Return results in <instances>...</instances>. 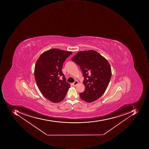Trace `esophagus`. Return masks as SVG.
<instances>
[{"label":"esophagus","mask_w":149,"mask_h":149,"mask_svg":"<svg viewBox=\"0 0 149 149\" xmlns=\"http://www.w3.org/2000/svg\"><path fill=\"white\" fill-rule=\"evenodd\" d=\"M78 83H79V82H78V81H76L75 82H74V83H73L72 84V85L74 86H76L77 85H78Z\"/></svg>","instance_id":"1"}]
</instances>
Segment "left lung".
Wrapping results in <instances>:
<instances>
[{
  "mask_svg": "<svg viewBox=\"0 0 149 149\" xmlns=\"http://www.w3.org/2000/svg\"><path fill=\"white\" fill-rule=\"evenodd\" d=\"M72 60L79 65L84 80L85 91L80 93L81 99L91 102L102 96L106 90L111 77L108 61L96 51H80Z\"/></svg>",
  "mask_w": 149,
  "mask_h": 149,
  "instance_id": "8db88e82",
  "label": "left lung"
}]
</instances>
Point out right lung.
<instances>
[{
  "mask_svg": "<svg viewBox=\"0 0 149 149\" xmlns=\"http://www.w3.org/2000/svg\"><path fill=\"white\" fill-rule=\"evenodd\" d=\"M72 52L54 48L44 52L37 60L34 77L43 95L50 101L58 103L63 100L70 85L63 73V64ZM62 76L63 80H60Z\"/></svg>",
  "mask_w": 149,
  "mask_h": 149,
  "instance_id": "add662e5",
  "label": "right lung"
}]
</instances>
